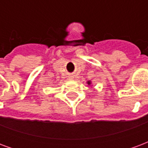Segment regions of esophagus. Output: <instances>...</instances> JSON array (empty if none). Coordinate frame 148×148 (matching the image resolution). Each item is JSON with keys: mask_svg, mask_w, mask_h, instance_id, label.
Returning <instances> with one entry per match:
<instances>
[{"mask_svg": "<svg viewBox=\"0 0 148 148\" xmlns=\"http://www.w3.org/2000/svg\"><path fill=\"white\" fill-rule=\"evenodd\" d=\"M68 78H69L70 80H72V79H74V77H73V76H70Z\"/></svg>", "mask_w": 148, "mask_h": 148, "instance_id": "obj_1", "label": "esophagus"}]
</instances>
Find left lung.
<instances>
[{"label": "left lung", "mask_w": 148, "mask_h": 148, "mask_svg": "<svg viewBox=\"0 0 148 148\" xmlns=\"http://www.w3.org/2000/svg\"><path fill=\"white\" fill-rule=\"evenodd\" d=\"M86 82H87V84L89 85V86H90V85L92 84V82H91V81H87Z\"/></svg>", "instance_id": "8db88e82"}]
</instances>
